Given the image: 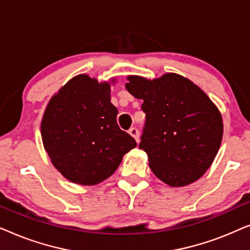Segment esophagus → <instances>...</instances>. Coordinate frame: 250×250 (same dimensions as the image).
<instances>
[{"label":"esophagus","mask_w":250,"mask_h":250,"mask_svg":"<svg viewBox=\"0 0 250 250\" xmlns=\"http://www.w3.org/2000/svg\"><path fill=\"white\" fill-rule=\"evenodd\" d=\"M128 133L133 136V138L135 139V141H136V142H139V135H140V133H139V129H138V128H136V127H132V128H129Z\"/></svg>","instance_id":"esophagus-1"}]
</instances>
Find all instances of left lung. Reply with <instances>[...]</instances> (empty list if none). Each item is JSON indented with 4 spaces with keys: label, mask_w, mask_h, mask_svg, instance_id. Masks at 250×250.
<instances>
[{
    "label": "left lung",
    "mask_w": 250,
    "mask_h": 250,
    "mask_svg": "<svg viewBox=\"0 0 250 250\" xmlns=\"http://www.w3.org/2000/svg\"><path fill=\"white\" fill-rule=\"evenodd\" d=\"M127 80L126 90L143 100L146 124L139 148L148 155L153 174L174 188L197 181L220 149V110L199 86L181 75Z\"/></svg>",
    "instance_id": "obj_1"
}]
</instances>
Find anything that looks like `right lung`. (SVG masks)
Segmentation results:
<instances>
[{
    "mask_svg": "<svg viewBox=\"0 0 250 250\" xmlns=\"http://www.w3.org/2000/svg\"><path fill=\"white\" fill-rule=\"evenodd\" d=\"M114 83V80H111ZM110 83L81 74L54 94L44 111L41 134L53 166L70 182L94 186L118 168L135 140L117 124Z\"/></svg>",
    "mask_w": 250,
    "mask_h": 250,
    "instance_id": "right-lung-1",
    "label": "right lung"
}]
</instances>
